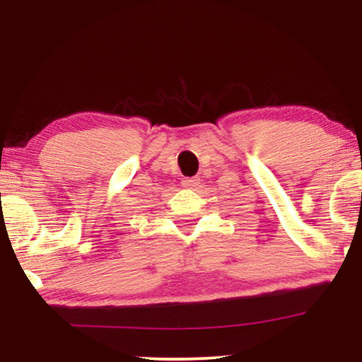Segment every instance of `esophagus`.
Listing matches in <instances>:
<instances>
[{
  "instance_id": "obj_1",
  "label": "esophagus",
  "mask_w": 362,
  "mask_h": 362,
  "mask_svg": "<svg viewBox=\"0 0 362 362\" xmlns=\"http://www.w3.org/2000/svg\"><path fill=\"white\" fill-rule=\"evenodd\" d=\"M199 185V177H186V180H182V186H185L186 189H196Z\"/></svg>"
}]
</instances>
